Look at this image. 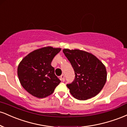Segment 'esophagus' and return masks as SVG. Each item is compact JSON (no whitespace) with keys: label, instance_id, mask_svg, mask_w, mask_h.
<instances>
[{"label":"esophagus","instance_id":"34e87169","mask_svg":"<svg viewBox=\"0 0 127 127\" xmlns=\"http://www.w3.org/2000/svg\"><path fill=\"white\" fill-rule=\"evenodd\" d=\"M60 79H61V81H63V82H64V81H65L64 75H61V76H60Z\"/></svg>","mask_w":127,"mask_h":127}]
</instances>
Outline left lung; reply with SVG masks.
<instances>
[{"label":"left lung","mask_w":127,"mask_h":127,"mask_svg":"<svg viewBox=\"0 0 127 127\" xmlns=\"http://www.w3.org/2000/svg\"><path fill=\"white\" fill-rule=\"evenodd\" d=\"M63 52L75 71L74 81L67 84L71 94L79 100L97 95L106 82L107 72L104 64L94 55L84 51L64 49Z\"/></svg>","instance_id":"left-lung-1"}]
</instances>
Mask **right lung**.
<instances>
[{"label":"right lung","mask_w":127,"mask_h":127,"mask_svg":"<svg viewBox=\"0 0 127 127\" xmlns=\"http://www.w3.org/2000/svg\"><path fill=\"white\" fill-rule=\"evenodd\" d=\"M61 48L51 46L36 49L25 57L18 67L21 85L37 98H45L53 93L61 81L55 75L51 62Z\"/></svg>","instance_id":"1"}]
</instances>
